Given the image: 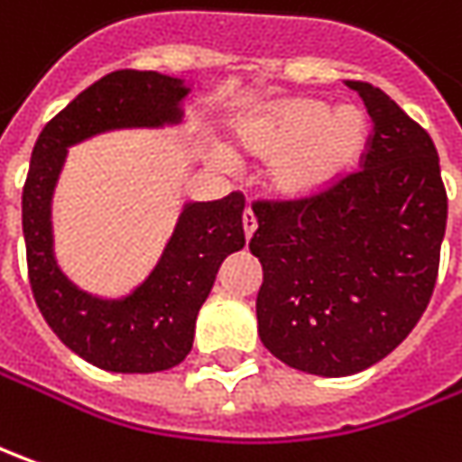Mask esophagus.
Masks as SVG:
<instances>
[{
  "label": "esophagus",
  "instance_id": "1",
  "mask_svg": "<svg viewBox=\"0 0 462 462\" xmlns=\"http://www.w3.org/2000/svg\"><path fill=\"white\" fill-rule=\"evenodd\" d=\"M255 227H258V219H255V215H253V209L247 207L245 215H243V230H245L247 240L253 237V232H255Z\"/></svg>",
  "mask_w": 462,
  "mask_h": 462
}]
</instances>
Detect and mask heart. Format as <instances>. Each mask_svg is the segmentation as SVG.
<instances>
[{
  "instance_id": "1",
  "label": "heart",
  "mask_w": 462,
  "mask_h": 462,
  "mask_svg": "<svg viewBox=\"0 0 462 462\" xmlns=\"http://www.w3.org/2000/svg\"><path fill=\"white\" fill-rule=\"evenodd\" d=\"M240 148L273 161L271 189L286 199L325 194L353 173L368 145V120L353 104L319 99L271 104L237 130Z\"/></svg>"
}]
</instances>
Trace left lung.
Wrapping results in <instances>:
<instances>
[{
    "mask_svg": "<svg viewBox=\"0 0 462 462\" xmlns=\"http://www.w3.org/2000/svg\"><path fill=\"white\" fill-rule=\"evenodd\" d=\"M374 133L360 171L325 194L255 201L261 342L286 365L327 378L383 360L435 291L448 194L432 137L381 88L347 81Z\"/></svg>",
    "mask_w": 462,
    "mask_h": 462,
    "instance_id": "left-lung-1",
    "label": "left lung"
}]
</instances>
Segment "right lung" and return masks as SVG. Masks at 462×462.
Here are the masks:
<instances>
[{
  "label": "right lung",
  "instance_id": "add662e5",
  "mask_svg": "<svg viewBox=\"0 0 462 462\" xmlns=\"http://www.w3.org/2000/svg\"><path fill=\"white\" fill-rule=\"evenodd\" d=\"M191 87L158 71H115L84 88L42 127L23 189L27 273L38 310L69 350L112 374H155L179 365L197 314L222 261L245 245L243 194L183 204L173 235L148 279L127 296L102 299L79 289L53 253V191L71 145L112 130L166 127L183 117Z\"/></svg>",
  "mask_w": 462,
  "mask_h": 462
}]
</instances>
